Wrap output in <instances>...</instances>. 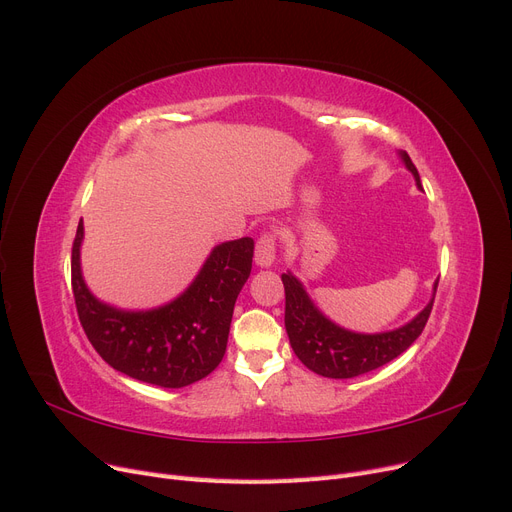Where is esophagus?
I'll use <instances>...</instances> for the list:
<instances>
[{"mask_svg":"<svg viewBox=\"0 0 512 512\" xmlns=\"http://www.w3.org/2000/svg\"><path fill=\"white\" fill-rule=\"evenodd\" d=\"M276 261V234L272 232H263L257 238V247H255V263L259 268H270V265Z\"/></svg>","mask_w":512,"mask_h":512,"instance_id":"34e87169","label":"esophagus"}]
</instances>
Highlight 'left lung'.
<instances>
[{
	"label": "left lung",
	"instance_id": "8db88e82",
	"mask_svg": "<svg viewBox=\"0 0 512 512\" xmlns=\"http://www.w3.org/2000/svg\"><path fill=\"white\" fill-rule=\"evenodd\" d=\"M399 157H402L404 165L414 175L416 186L422 190L420 175L408 157V152H399ZM437 282L433 291H437ZM282 284L286 295L284 326L288 332V341H291L297 358L311 372L328 376V379H353V376L372 372L395 360L397 355H402L420 337L435 301L433 293L429 305L402 328L376 332V335H360V332H351L330 322L311 303L303 284L291 272L282 274Z\"/></svg>",
	"mask_w": 512,
	"mask_h": 512
}]
</instances>
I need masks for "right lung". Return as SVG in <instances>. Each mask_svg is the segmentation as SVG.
I'll list each match as a JSON object with an SVG mask.
<instances>
[{"label": "right lung", "mask_w": 512, "mask_h": 512, "mask_svg": "<svg viewBox=\"0 0 512 512\" xmlns=\"http://www.w3.org/2000/svg\"><path fill=\"white\" fill-rule=\"evenodd\" d=\"M79 221L71 284L79 322L100 358L131 379L180 389L205 379L226 353L234 303L253 265V238L219 244L186 291L148 311H123L98 301L81 276Z\"/></svg>", "instance_id": "right-lung-1"}]
</instances>
